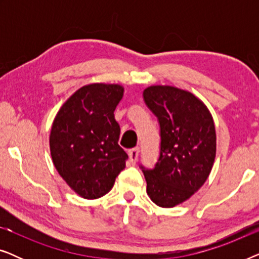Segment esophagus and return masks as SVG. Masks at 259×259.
<instances>
[{
  "mask_svg": "<svg viewBox=\"0 0 259 259\" xmlns=\"http://www.w3.org/2000/svg\"><path fill=\"white\" fill-rule=\"evenodd\" d=\"M139 148L136 147V148H132V150L128 151V157H130V161L132 162L134 165L138 160V157H139Z\"/></svg>",
  "mask_w": 259,
  "mask_h": 259,
  "instance_id": "esophagus-1",
  "label": "esophagus"
}]
</instances>
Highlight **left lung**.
<instances>
[{
    "instance_id": "left-lung-1",
    "label": "left lung",
    "mask_w": 259,
    "mask_h": 259,
    "mask_svg": "<svg viewBox=\"0 0 259 259\" xmlns=\"http://www.w3.org/2000/svg\"><path fill=\"white\" fill-rule=\"evenodd\" d=\"M144 101L160 126V152L153 168L140 165L147 194L158 206L173 207L197 192L215 158L211 113L197 97L172 86H151Z\"/></svg>"
}]
</instances>
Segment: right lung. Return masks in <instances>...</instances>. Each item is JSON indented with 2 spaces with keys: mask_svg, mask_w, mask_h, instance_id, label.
Masks as SVG:
<instances>
[{
  "mask_svg": "<svg viewBox=\"0 0 259 259\" xmlns=\"http://www.w3.org/2000/svg\"><path fill=\"white\" fill-rule=\"evenodd\" d=\"M122 95L120 84H87L62 105L53 122V162L70 189L84 199L105 196L128 159L118 144L120 126L114 119Z\"/></svg>",
  "mask_w": 259,
  "mask_h": 259,
  "instance_id": "right-lung-1",
  "label": "right lung"
}]
</instances>
